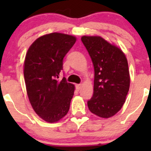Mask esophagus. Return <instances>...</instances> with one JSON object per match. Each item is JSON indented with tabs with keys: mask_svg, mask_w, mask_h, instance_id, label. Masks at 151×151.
<instances>
[{
	"mask_svg": "<svg viewBox=\"0 0 151 151\" xmlns=\"http://www.w3.org/2000/svg\"><path fill=\"white\" fill-rule=\"evenodd\" d=\"M81 87H82V85L80 84L76 85V89H77V91H80V90L81 89Z\"/></svg>",
	"mask_w": 151,
	"mask_h": 151,
	"instance_id": "1",
	"label": "esophagus"
}]
</instances>
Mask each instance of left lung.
<instances>
[{"label":"left lung","mask_w":151,"mask_h":151,"mask_svg":"<svg viewBox=\"0 0 151 151\" xmlns=\"http://www.w3.org/2000/svg\"><path fill=\"white\" fill-rule=\"evenodd\" d=\"M94 68L93 94L88 101L92 113L101 118L115 115L122 108L130 86L126 55L122 50L101 36H83Z\"/></svg>","instance_id":"left-lung-1"}]
</instances>
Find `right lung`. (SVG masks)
<instances>
[{
    "label": "right lung",
    "instance_id": "obj_1",
    "mask_svg": "<svg viewBox=\"0 0 151 151\" xmlns=\"http://www.w3.org/2000/svg\"><path fill=\"white\" fill-rule=\"evenodd\" d=\"M76 37L52 33L38 38L29 47L24 62V77L32 107L44 121L55 123L68 113L74 85L65 77L58 80L63 59Z\"/></svg>",
    "mask_w": 151,
    "mask_h": 151
}]
</instances>
